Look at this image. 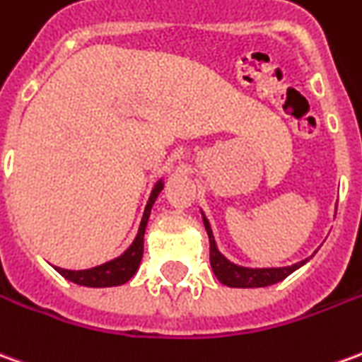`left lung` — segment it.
I'll list each match as a JSON object with an SVG mask.
<instances>
[{
	"mask_svg": "<svg viewBox=\"0 0 362 362\" xmlns=\"http://www.w3.org/2000/svg\"><path fill=\"white\" fill-rule=\"evenodd\" d=\"M204 217V225H206L207 237H209V262H211V269L217 280L229 288H264L272 286L280 280H284L290 276L294 270L300 267H304L308 259L296 262L292 267H274V269H249V267H241V264H235L229 259H225L223 255L217 249L216 237L211 231V225L207 221V217Z\"/></svg>",
	"mask_w": 362,
	"mask_h": 362,
	"instance_id": "obj_1",
	"label": "left lung"
}]
</instances>
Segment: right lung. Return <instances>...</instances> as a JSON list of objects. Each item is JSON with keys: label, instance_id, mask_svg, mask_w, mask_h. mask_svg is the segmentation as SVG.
<instances>
[{"label": "right lung", "instance_id": "add662e5", "mask_svg": "<svg viewBox=\"0 0 362 362\" xmlns=\"http://www.w3.org/2000/svg\"><path fill=\"white\" fill-rule=\"evenodd\" d=\"M164 180L156 182L155 188L151 192V198L146 202L145 211H143V219H141V225H139L137 237L133 239V243L129 245V249L119 257L107 260L103 264H98V267H92V269L84 270H68L60 269V267H54L58 274L74 282V284H80V286L88 288H110V286H121L129 282L133 274L137 272L139 264H141V259H143V241H145V229L146 223H148V216H151V209H153V204L155 199L158 198V194L163 192Z\"/></svg>", "mask_w": 362, "mask_h": 362}]
</instances>
